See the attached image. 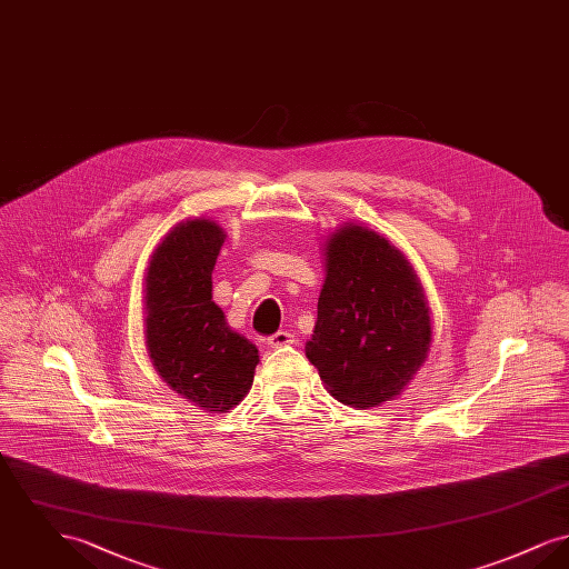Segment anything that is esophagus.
I'll return each mask as SVG.
<instances>
[{"mask_svg": "<svg viewBox=\"0 0 569 569\" xmlns=\"http://www.w3.org/2000/svg\"><path fill=\"white\" fill-rule=\"evenodd\" d=\"M267 343H269L271 348H286V346L297 343V339H295V335H292V332H288V330H279V332H274L272 337L267 339Z\"/></svg>", "mask_w": 569, "mask_h": 569, "instance_id": "esophagus-1", "label": "esophagus"}]
</instances>
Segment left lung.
I'll return each instance as SVG.
<instances>
[{
	"instance_id": "obj_1",
	"label": "left lung",
	"mask_w": 569,
	"mask_h": 569,
	"mask_svg": "<svg viewBox=\"0 0 569 569\" xmlns=\"http://www.w3.org/2000/svg\"><path fill=\"white\" fill-rule=\"evenodd\" d=\"M322 251L318 322L305 353L343 406H383L431 352L425 288L403 251L362 223L330 232Z\"/></svg>"
}]
</instances>
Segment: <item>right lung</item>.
Returning a JSON list of instances; mask_svg holds the SVG:
<instances>
[{"label": "right lung", "mask_w": 569, "mask_h": 569, "mask_svg": "<svg viewBox=\"0 0 569 569\" xmlns=\"http://www.w3.org/2000/svg\"><path fill=\"white\" fill-rule=\"evenodd\" d=\"M226 241L207 217L172 226L149 258L142 283L144 346L158 376L209 413L239 406L251 390L258 348L226 325L213 302V269Z\"/></svg>", "instance_id": "right-lung-1"}]
</instances>
